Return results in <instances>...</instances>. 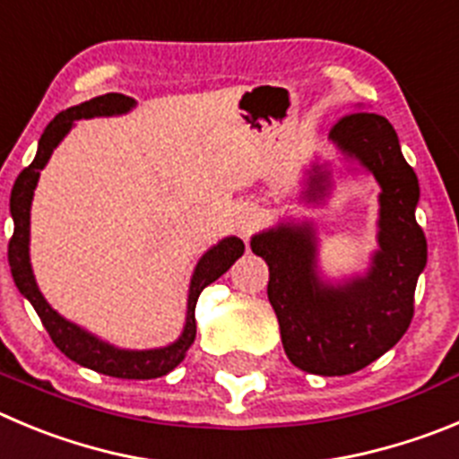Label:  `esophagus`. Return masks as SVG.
I'll list each match as a JSON object with an SVG mask.
<instances>
[{
  "instance_id": "34e87169",
  "label": "esophagus",
  "mask_w": 459,
  "mask_h": 459,
  "mask_svg": "<svg viewBox=\"0 0 459 459\" xmlns=\"http://www.w3.org/2000/svg\"><path fill=\"white\" fill-rule=\"evenodd\" d=\"M257 225H259V212H257V209H252V207L243 209L241 216H238V230H241L243 237H247V234H250Z\"/></svg>"
}]
</instances>
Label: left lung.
I'll return each mask as SVG.
<instances>
[{"label": "left lung", "instance_id": "left-lung-1", "mask_svg": "<svg viewBox=\"0 0 459 459\" xmlns=\"http://www.w3.org/2000/svg\"><path fill=\"white\" fill-rule=\"evenodd\" d=\"M332 141L380 182V250L367 277L325 287L314 271L312 227L281 225L252 238L268 264V300L277 314L281 346L293 367L316 376H348L398 343L414 316L416 280L428 243L414 209L419 179L405 161L389 120L355 111L339 117ZM316 175L309 195L323 193Z\"/></svg>", "mask_w": 459, "mask_h": 459}]
</instances>
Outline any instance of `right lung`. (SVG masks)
Returning a JSON list of instances; mask_svg holds the SVG:
<instances>
[{
    "mask_svg": "<svg viewBox=\"0 0 459 459\" xmlns=\"http://www.w3.org/2000/svg\"><path fill=\"white\" fill-rule=\"evenodd\" d=\"M134 107V100L120 92H107L100 98H92L88 102L79 104V107L61 111L52 123L48 125L45 134L38 143V154L27 168L18 175L15 184H13L11 193V216L15 227H13V237L8 241V264H11L13 280L15 287L20 289L24 298L33 305L36 314L43 321L45 330L52 336L54 346L70 357L73 361L82 364V367L92 368V371L104 373L111 377H125V380H152V377H161L170 373L184 359L186 351L191 348L193 339H195V305L200 298L202 289L209 287L212 281H216L222 273L232 268L243 255L246 246L241 238L230 237L213 246L212 250L200 259L195 273L191 280V293H188V316L184 334L179 336V342H175L168 348H159V351H117V348L102 343L100 339L83 332L82 327L73 325L70 321L58 316L52 307L45 302L40 296L33 280L31 264H29V209H31L33 188H36L40 170L45 163L52 157L54 147L61 143V138L70 132L74 120L79 117H92V116H113V113H125Z\"/></svg>",
    "mask_w": 459,
    "mask_h": 459,
    "instance_id": "right-lung-1",
    "label": "right lung"
}]
</instances>
